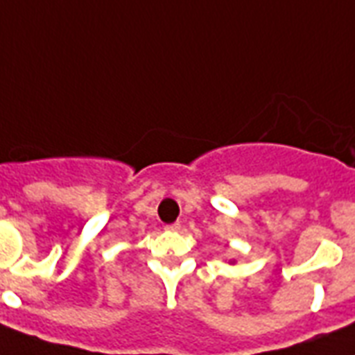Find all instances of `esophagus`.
I'll list each match as a JSON object with an SVG mask.
<instances>
[{
	"label": "esophagus",
	"instance_id": "34e87169",
	"mask_svg": "<svg viewBox=\"0 0 355 355\" xmlns=\"http://www.w3.org/2000/svg\"><path fill=\"white\" fill-rule=\"evenodd\" d=\"M180 227H181L180 222H174V224H168V226H166V230H168V232H178Z\"/></svg>",
	"mask_w": 355,
	"mask_h": 355
}]
</instances>
